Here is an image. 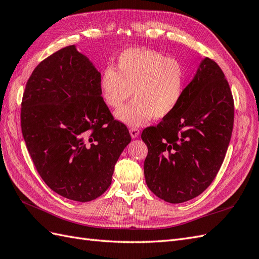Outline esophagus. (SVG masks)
Listing matches in <instances>:
<instances>
[{
  "mask_svg": "<svg viewBox=\"0 0 259 259\" xmlns=\"http://www.w3.org/2000/svg\"><path fill=\"white\" fill-rule=\"evenodd\" d=\"M129 132H130V136L132 139H136L139 137V135H140V131H139V129H137V128H131L129 130Z\"/></svg>",
  "mask_w": 259,
  "mask_h": 259,
  "instance_id": "obj_1",
  "label": "esophagus"
}]
</instances>
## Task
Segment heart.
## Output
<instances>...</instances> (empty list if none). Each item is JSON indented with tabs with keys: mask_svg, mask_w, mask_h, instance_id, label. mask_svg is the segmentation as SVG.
I'll return each instance as SVG.
<instances>
[{
	"mask_svg": "<svg viewBox=\"0 0 259 259\" xmlns=\"http://www.w3.org/2000/svg\"><path fill=\"white\" fill-rule=\"evenodd\" d=\"M185 88L183 64L150 49L124 50L116 71L108 66L99 77L101 94L109 107H120L134 95V102L115 112L117 120L129 127L169 116L181 103Z\"/></svg>",
	"mask_w": 259,
	"mask_h": 259,
	"instance_id": "heart-1",
	"label": "heart"
}]
</instances>
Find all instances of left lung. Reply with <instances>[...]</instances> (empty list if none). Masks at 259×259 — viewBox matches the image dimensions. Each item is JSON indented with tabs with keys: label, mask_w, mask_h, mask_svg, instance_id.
<instances>
[{
	"label": "left lung",
	"mask_w": 259,
	"mask_h": 259,
	"mask_svg": "<svg viewBox=\"0 0 259 259\" xmlns=\"http://www.w3.org/2000/svg\"><path fill=\"white\" fill-rule=\"evenodd\" d=\"M234 121V102L224 73L203 58L181 103L156 127L144 129V176L150 190L182 203L207 189L223 163Z\"/></svg>",
	"instance_id": "8db88e82"
}]
</instances>
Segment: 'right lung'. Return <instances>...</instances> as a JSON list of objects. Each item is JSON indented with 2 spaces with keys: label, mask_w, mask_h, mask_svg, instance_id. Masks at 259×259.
I'll return each mask as SVG.
<instances>
[{
  "label": "right lung",
  "mask_w": 259,
  "mask_h": 259,
  "mask_svg": "<svg viewBox=\"0 0 259 259\" xmlns=\"http://www.w3.org/2000/svg\"><path fill=\"white\" fill-rule=\"evenodd\" d=\"M99 77L90 59L68 46L36 66L22 102L23 137L39 175L55 193L79 202L108 189L131 141L105 104Z\"/></svg>",
  "instance_id": "right-lung-1"
}]
</instances>
